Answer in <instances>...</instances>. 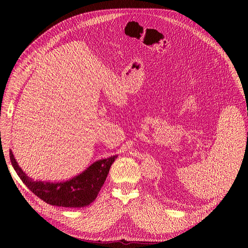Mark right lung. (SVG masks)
<instances>
[{"label":"right lung","instance_id":"add662e5","mask_svg":"<svg viewBox=\"0 0 248 248\" xmlns=\"http://www.w3.org/2000/svg\"><path fill=\"white\" fill-rule=\"evenodd\" d=\"M10 161L21 180L37 197L46 203L65 208H83L91 204L97 198L98 194L108 177L109 168L117 155L109 156L93 162L80 175L67 181L51 182L33 180L26 176L15 159L13 151H9Z\"/></svg>","mask_w":248,"mask_h":248}]
</instances>
